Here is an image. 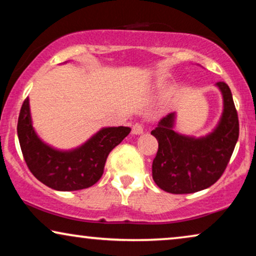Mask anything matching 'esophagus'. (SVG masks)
<instances>
[{
	"instance_id": "1",
	"label": "esophagus",
	"mask_w": 256,
	"mask_h": 256,
	"mask_svg": "<svg viewBox=\"0 0 256 256\" xmlns=\"http://www.w3.org/2000/svg\"><path fill=\"white\" fill-rule=\"evenodd\" d=\"M132 134L135 135H141L143 132V126L141 124H135L132 126Z\"/></svg>"
}]
</instances>
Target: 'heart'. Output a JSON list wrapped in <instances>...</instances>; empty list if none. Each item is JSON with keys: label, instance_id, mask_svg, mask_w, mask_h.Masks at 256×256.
Instances as JSON below:
<instances>
[{"label": "heart", "instance_id": "1", "mask_svg": "<svg viewBox=\"0 0 256 256\" xmlns=\"http://www.w3.org/2000/svg\"><path fill=\"white\" fill-rule=\"evenodd\" d=\"M158 85H160V84H158Z\"/></svg>", "mask_w": 256, "mask_h": 256}]
</instances>
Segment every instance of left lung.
<instances>
[{
	"instance_id": "1",
	"label": "left lung",
	"mask_w": 256,
	"mask_h": 256,
	"mask_svg": "<svg viewBox=\"0 0 256 256\" xmlns=\"http://www.w3.org/2000/svg\"><path fill=\"white\" fill-rule=\"evenodd\" d=\"M222 94L224 110L216 127L210 134L194 138L174 130L176 113L158 122L152 135L158 141L152 162L157 186L174 194L204 190L222 177L239 138V120L227 84H216Z\"/></svg>"
}]
</instances>
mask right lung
<instances>
[{"mask_svg":"<svg viewBox=\"0 0 256 256\" xmlns=\"http://www.w3.org/2000/svg\"><path fill=\"white\" fill-rule=\"evenodd\" d=\"M130 132L129 127L100 129L72 150H58L38 138L32 127L29 98L20 108L17 135L28 168L34 177L57 191L90 188L100 180L110 152Z\"/></svg>","mask_w":256,"mask_h":256,"instance_id":"add662e5","label":"right lung"}]
</instances>
